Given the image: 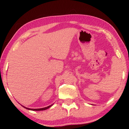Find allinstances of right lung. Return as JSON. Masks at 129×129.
<instances>
[{"label": "right lung", "instance_id": "obj_1", "mask_svg": "<svg viewBox=\"0 0 129 129\" xmlns=\"http://www.w3.org/2000/svg\"><path fill=\"white\" fill-rule=\"evenodd\" d=\"M53 104H54V103L52 104H51V105H49V106L47 107L42 108H40V109H30V108H26V107H24V106H23V105H21L22 107H23L24 108H26V109H28V110H32V111H42V110H46V109H47L49 108L50 107H51Z\"/></svg>", "mask_w": 129, "mask_h": 129}]
</instances>
